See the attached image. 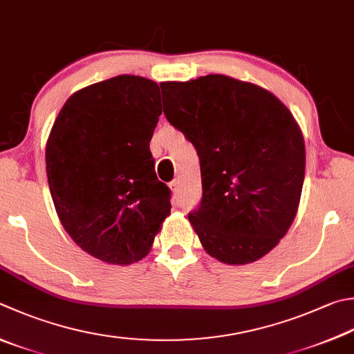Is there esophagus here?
Returning <instances> with one entry per match:
<instances>
[{"instance_id": "esophagus-1", "label": "esophagus", "mask_w": 354, "mask_h": 354, "mask_svg": "<svg viewBox=\"0 0 354 354\" xmlns=\"http://www.w3.org/2000/svg\"><path fill=\"white\" fill-rule=\"evenodd\" d=\"M169 186H171L172 192H174V196L180 194V182H178V180H174V182H171Z\"/></svg>"}]
</instances>
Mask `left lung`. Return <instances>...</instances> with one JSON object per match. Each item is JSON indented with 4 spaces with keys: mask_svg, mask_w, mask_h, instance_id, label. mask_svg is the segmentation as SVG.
I'll use <instances>...</instances> for the list:
<instances>
[{
    "mask_svg": "<svg viewBox=\"0 0 354 354\" xmlns=\"http://www.w3.org/2000/svg\"><path fill=\"white\" fill-rule=\"evenodd\" d=\"M166 120L194 145L202 200L188 217L205 251L228 265L263 257L296 217L302 132L271 92L226 75L160 84Z\"/></svg>",
    "mask_w": 354,
    "mask_h": 354,
    "instance_id": "obj_1",
    "label": "left lung"
}]
</instances>
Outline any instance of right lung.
<instances>
[{
	"label": "right lung",
	"instance_id": "obj_1",
	"mask_svg": "<svg viewBox=\"0 0 354 354\" xmlns=\"http://www.w3.org/2000/svg\"><path fill=\"white\" fill-rule=\"evenodd\" d=\"M160 115L156 82L118 75L75 92L52 126L46 172L59 222L106 263L143 259L171 212L149 149Z\"/></svg>",
	"mask_w": 354,
	"mask_h": 354
}]
</instances>
